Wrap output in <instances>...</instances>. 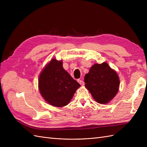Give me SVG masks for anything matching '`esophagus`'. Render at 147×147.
Wrapping results in <instances>:
<instances>
[{"mask_svg":"<svg viewBox=\"0 0 147 147\" xmlns=\"http://www.w3.org/2000/svg\"><path fill=\"white\" fill-rule=\"evenodd\" d=\"M78 82L81 84L82 86H83L84 84V82L83 81V80H80V79H78Z\"/></svg>","mask_w":147,"mask_h":147,"instance_id":"esophagus-1","label":"esophagus"}]
</instances>
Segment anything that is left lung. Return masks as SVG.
<instances>
[{
	"label": "left lung",
	"mask_w": 147,
	"mask_h": 147,
	"mask_svg": "<svg viewBox=\"0 0 147 147\" xmlns=\"http://www.w3.org/2000/svg\"><path fill=\"white\" fill-rule=\"evenodd\" d=\"M85 86L98 103L109 102L118 91L119 80L107 63L95 64L84 77Z\"/></svg>",
	"instance_id": "8db88e82"
}]
</instances>
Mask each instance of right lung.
<instances>
[{
    "instance_id": "obj_1",
    "label": "right lung",
    "mask_w": 147,
    "mask_h": 147,
    "mask_svg": "<svg viewBox=\"0 0 147 147\" xmlns=\"http://www.w3.org/2000/svg\"><path fill=\"white\" fill-rule=\"evenodd\" d=\"M80 84L63 67L62 61L53 59L40 75L39 90L47 102L64 107L72 99Z\"/></svg>"
}]
</instances>
